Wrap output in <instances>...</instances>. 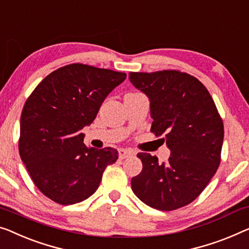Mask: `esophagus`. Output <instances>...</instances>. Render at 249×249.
Segmentation results:
<instances>
[{
	"instance_id": "esophagus-1",
	"label": "esophagus",
	"mask_w": 249,
	"mask_h": 249,
	"mask_svg": "<svg viewBox=\"0 0 249 249\" xmlns=\"http://www.w3.org/2000/svg\"><path fill=\"white\" fill-rule=\"evenodd\" d=\"M134 153H133L132 151L129 150H125V148H121L120 151H118V155H120V159H122V160H124V159L131 157V155H133Z\"/></svg>"
}]
</instances>
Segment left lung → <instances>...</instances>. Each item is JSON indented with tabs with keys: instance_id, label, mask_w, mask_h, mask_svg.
<instances>
[{
	"instance_id": "left-lung-1",
	"label": "left lung",
	"mask_w": 249,
	"mask_h": 249,
	"mask_svg": "<svg viewBox=\"0 0 249 249\" xmlns=\"http://www.w3.org/2000/svg\"><path fill=\"white\" fill-rule=\"evenodd\" d=\"M129 80L145 92L153 118L151 132L164 135L171 157L163 163L137 154L143 169L132 178V190L154 209L171 211L198 198L221 160L224 123L201 81L179 70L129 72Z\"/></svg>"
}]
</instances>
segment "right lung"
<instances>
[{
    "mask_svg": "<svg viewBox=\"0 0 249 249\" xmlns=\"http://www.w3.org/2000/svg\"><path fill=\"white\" fill-rule=\"evenodd\" d=\"M125 72L84 64L60 67L35 88L21 114L18 152L33 183L59 203L73 205L95 194L112 147L88 148L80 129L92 123L104 99Z\"/></svg>",
    "mask_w": 249,
    "mask_h": 249,
    "instance_id": "add662e5",
    "label": "right lung"
}]
</instances>
